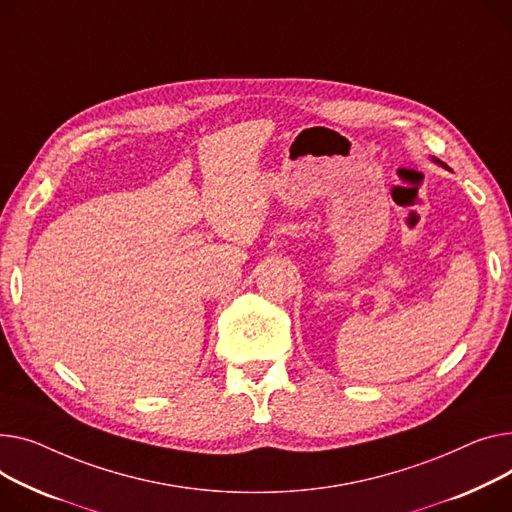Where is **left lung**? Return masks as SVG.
I'll return each mask as SVG.
<instances>
[{
    "mask_svg": "<svg viewBox=\"0 0 512 512\" xmlns=\"http://www.w3.org/2000/svg\"><path fill=\"white\" fill-rule=\"evenodd\" d=\"M432 160H434L436 164H440V166H445V168H447V164H445V162H440V160H436V158H432Z\"/></svg>",
    "mask_w": 512,
    "mask_h": 512,
    "instance_id": "left-lung-1",
    "label": "left lung"
}]
</instances>
